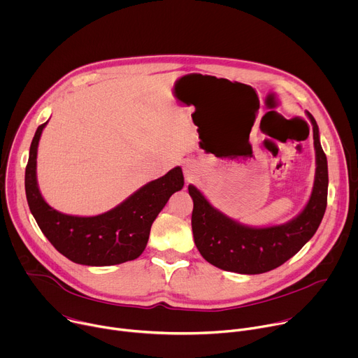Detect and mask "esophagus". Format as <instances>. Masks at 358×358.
Here are the masks:
<instances>
[{"label":"esophagus","instance_id":"34e87169","mask_svg":"<svg viewBox=\"0 0 358 358\" xmlns=\"http://www.w3.org/2000/svg\"><path fill=\"white\" fill-rule=\"evenodd\" d=\"M196 166L194 164V163H191V162H187L185 164H184V176H185V178H187V181H191V180H194L195 178V176H196Z\"/></svg>","mask_w":358,"mask_h":358}]
</instances>
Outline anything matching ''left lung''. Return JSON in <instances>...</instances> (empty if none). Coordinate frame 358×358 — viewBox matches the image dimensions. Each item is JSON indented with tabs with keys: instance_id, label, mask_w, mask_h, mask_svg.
Wrapping results in <instances>:
<instances>
[{
	"instance_id": "obj_1",
	"label": "left lung",
	"mask_w": 358,
	"mask_h": 358,
	"mask_svg": "<svg viewBox=\"0 0 358 358\" xmlns=\"http://www.w3.org/2000/svg\"><path fill=\"white\" fill-rule=\"evenodd\" d=\"M306 115L313 126L316 174L308 203L293 220L264 228L243 225L217 210L195 185H188L194 201V242L211 265L243 275L265 273L294 257L316 234L327 207L329 171L319 126L309 112Z\"/></svg>"
}]
</instances>
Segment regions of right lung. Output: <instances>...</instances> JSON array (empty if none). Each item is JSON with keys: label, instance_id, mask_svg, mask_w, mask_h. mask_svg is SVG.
<instances>
[{"label": "right lung", "instance_id": "add662e5", "mask_svg": "<svg viewBox=\"0 0 358 358\" xmlns=\"http://www.w3.org/2000/svg\"><path fill=\"white\" fill-rule=\"evenodd\" d=\"M46 124L35 131L25 169L27 201L42 234L59 253L79 265L110 266L137 259L145 249L152 222L170 196L184 187L181 167L144 184L108 213L68 215L50 207L38 187V144Z\"/></svg>", "mask_w": 358, "mask_h": 358}]
</instances>
